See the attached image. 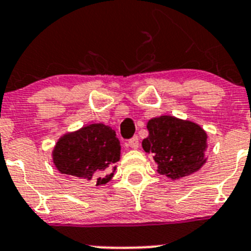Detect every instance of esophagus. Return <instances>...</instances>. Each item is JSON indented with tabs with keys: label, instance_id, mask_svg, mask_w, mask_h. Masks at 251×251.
Returning a JSON list of instances; mask_svg holds the SVG:
<instances>
[{
	"label": "esophagus",
	"instance_id": "obj_1",
	"mask_svg": "<svg viewBox=\"0 0 251 251\" xmlns=\"http://www.w3.org/2000/svg\"><path fill=\"white\" fill-rule=\"evenodd\" d=\"M138 137L137 136H135V137H132L131 140H128V147H131L132 150H137L138 148Z\"/></svg>",
	"mask_w": 251,
	"mask_h": 251
}]
</instances>
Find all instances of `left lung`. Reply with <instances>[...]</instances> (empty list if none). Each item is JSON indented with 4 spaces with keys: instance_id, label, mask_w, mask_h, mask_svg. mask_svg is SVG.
Masks as SVG:
<instances>
[{
    "instance_id": "left-lung-1",
    "label": "left lung",
    "mask_w": 251,
    "mask_h": 251,
    "mask_svg": "<svg viewBox=\"0 0 251 251\" xmlns=\"http://www.w3.org/2000/svg\"><path fill=\"white\" fill-rule=\"evenodd\" d=\"M148 136L142 147L153 153L157 172L172 180L199 172L207 157V132L199 124L172 115L152 118L147 123Z\"/></svg>"
}]
</instances>
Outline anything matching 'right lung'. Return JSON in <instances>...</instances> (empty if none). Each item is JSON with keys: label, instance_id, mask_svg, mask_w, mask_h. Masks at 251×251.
<instances>
[{"label": "right lung", "instance_id": "1", "mask_svg": "<svg viewBox=\"0 0 251 251\" xmlns=\"http://www.w3.org/2000/svg\"><path fill=\"white\" fill-rule=\"evenodd\" d=\"M120 151L115 130L94 123L61 136L51 155L61 174L104 185L114 176Z\"/></svg>", "mask_w": 251, "mask_h": 251}]
</instances>
